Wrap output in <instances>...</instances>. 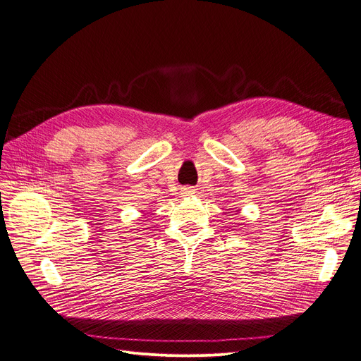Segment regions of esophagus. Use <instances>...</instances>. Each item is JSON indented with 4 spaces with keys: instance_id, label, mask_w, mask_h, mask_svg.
<instances>
[{
    "instance_id": "obj_1",
    "label": "esophagus",
    "mask_w": 361,
    "mask_h": 361,
    "mask_svg": "<svg viewBox=\"0 0 361 361\" xmlns=\"http://www.w3.org/2000/svg\"><path fill=\"white\" fill-rule=\"evenodd\" d=\"M195 192V189L192 188V186H186V188H183V194H194Z\"/></svg>"
}]
</instances>
